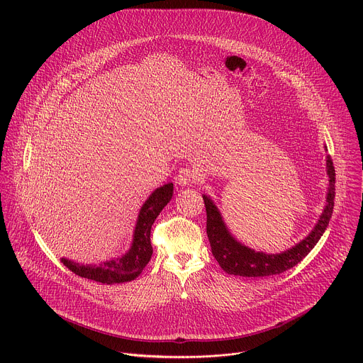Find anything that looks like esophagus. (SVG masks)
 I'll return each mask as SVG.
<instances>
[{"label": "esophagus", "mask_w": 363, "mask_h": 363, "mask_svg": "<svg viewBox=\"0 0 363 363\" xmlns=\"http://www.w3.org/2000/svg\"><path fill=\"white\" fill-rule=\"evenodd\" d=\"M195 179H196L195 172L191 168H188V167L181 168L178 175H177V182H178L179 186H188L192 182H195Z\"/></svg>", "instance_id": "1"}]
</instances>
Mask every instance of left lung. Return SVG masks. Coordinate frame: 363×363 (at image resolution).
<instances>
[{"label":"left lung","instance_id":"obj_1","mask_svg":"<svg viewBox=\"0 0 363 363\" xmlns=\"http://www.w3.org/2000/svg\"><path fill=\"white\" fill-rule=\"evenodd\" d=\"M327 150V147H325ZM327 175H328V192L325 196L324 211L315 223L314 229L300 240L296 246L286 252L270 255L264 252H256L242 245L229 232L220 211L208 195H202L206 208V233L209 238L212 255L218 260L219 266L228 274L240 277H267L284 273L298 264L318 243L324 235L333 211L335 199V168L330 155H327Z\"/></svg>","mask_w":363,"mask_h":363}]
</instances>
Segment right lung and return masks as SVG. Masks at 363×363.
<instances>
[{
  "label": "right lung",
  "instance_id": "1",
  "mask_svg": "<svg viewBox=\"0 0 363 363\" xmlns=\"http://www.w3.org/2000/svg\"><path fill=\"white\" fill-rule=\"evenodd\" d=\"M172 194L174 184L168 182L157 188L147 198L137 218L131 246L123 256L106 260L99 266L80 264L65 257L60 262L74 274L103 284H120L137 279L152 256L151 226L164 206L171 201Z\"/></svg>",
  "mask_w": 363,
  "mask_h": 363
}]
</instances>
